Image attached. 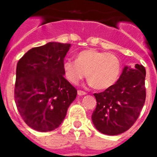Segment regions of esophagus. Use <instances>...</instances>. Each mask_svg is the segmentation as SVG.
Masks as SVG:
<instances>
[{
    "label": "esophagus",
    "instance_id": "esophagus-1",
    "mask_svg": "<svg viewBox=\"0 0 157 157\" xmlns=\"http://www.w3.org/2000/svg\"><path fill=\"white\" fill-rule=\"evenodd\" d=\"M78 94L79 96H82V95H85L86 92L82 91V90H78Z\"/></svg>",
    "mask_w": 157,
    "mask_h": 157
}]
</instances>
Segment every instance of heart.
Wrapping results in <instances>:
<instances>
[{"label":"heart","instance_id":"obj_1","mask_svg":"<svg viewBox=\"0 0 157 157\" xmlns=\"http://www.w3.org/2000/svg\"><path fill=\"white\" fill-rule=\"evenodd\" d=\"M122 64L113 53L95 49H84L76 55L75 60H64L63 69L69 83L77 84L87 76L89 84L97 90H106L117 83Z\"/></svg>","mask_w":157,"mask_h":157}]
</instances>
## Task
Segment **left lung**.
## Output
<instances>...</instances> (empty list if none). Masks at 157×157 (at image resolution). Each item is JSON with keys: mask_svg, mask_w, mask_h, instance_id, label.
<instances>
[{"mask_svg": "<svg viewBox=\"0 0 157 157\" xmlns=\"http://www.w3.org/2000/svg\"><path fill=\"white\" fill-rule=\"evenodd\" d=\"M146 69L141 64L125 66L113 87L94 94L97 106L92 115L94 127L106 135L128 131L138 118L146 100Z\"/></svg>", "mask_w": 157, "mask_h": 157, "instance_id": "left-lung-1", "label": "left lung"}]
</instances>
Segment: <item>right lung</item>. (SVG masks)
<instances>
[{"mask_svg":"<svg viewBox=\"0 0 157 157\" xmlns=\"http://www.w3.org/2000/svg\"><path fill=\"white\" fill-rule=\"evenodd\" d=\"M70 44L49 42L29 49L16 66L15 101L21 117L39 132L59 128L77 96L64 78L63 59Z\"/></svg>","mask_w":157,"mask_h":157,"instance_id":"right-lung-1","label":"right lung"}]
</instances>
